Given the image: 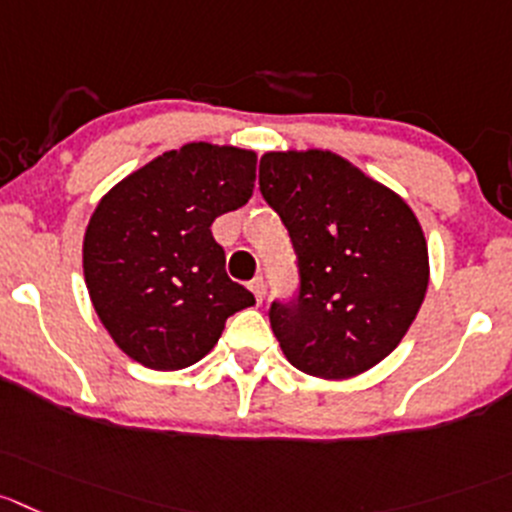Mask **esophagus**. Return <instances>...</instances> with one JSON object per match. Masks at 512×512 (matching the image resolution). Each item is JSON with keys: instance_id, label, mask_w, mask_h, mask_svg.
Masks as SVG:
<instances>
[{"instance_id": "esophagus-1", "label": "esophagus", "mask_w": 512, "mask_h": 512, "mask_svg": "<svg viewBox=\"0 0 512 512\" xmlns=\"http://www.w3.org/2000/svg\"><path fill=\"white\" fill-rule=\"evenodd\" d=\"M248 289L253 291V296H256V301H264V291H266V284H264V276H256V279L248 281Z\"/></svg>"}]
</instances>
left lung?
<instances>
[{"label":"left lung","instance_id":"obj_1","mask_svg":"<svg viewBox=\"0 0 512 512\" xmlns=\"http://www.w3.org/2000/svg\"><path fill=\"white\" fill-rule=\"evenodd\" d=\"M259 188L299 271L296 294L269 309L281 352L321 379L372 369L402 342L430 281L412 208L329 150L266 153Z\"/></svg>","mask_w":512,"mask_h":512}]
</instances>
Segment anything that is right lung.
<instances>
[{"label":"right lung","instance_id":"add662e5","mask_svg":"<svg viewBox=\"0 0 512 512\" xmlns=\"http://www.w3.org/2000/svg\"><path fill=\"white\" fill-rule=\"evenodd\" d=\"M256 153L188 143L150 160L97 203L82 243L97 316L130 359L183 369L216 347L228 316L256 304L226 274L211 233L253 196Z\"/></svg>","mask_w":512,"mask_h":512}]
</instances>
